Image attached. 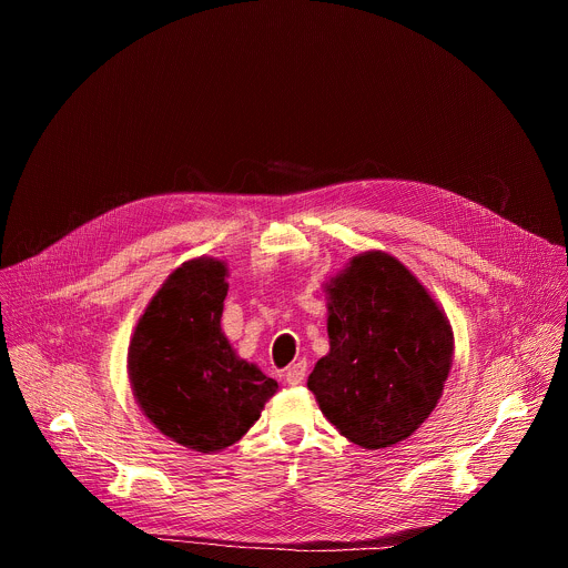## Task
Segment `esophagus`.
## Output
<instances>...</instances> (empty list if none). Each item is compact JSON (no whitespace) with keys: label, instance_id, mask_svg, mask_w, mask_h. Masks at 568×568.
<instances>
[{"label":"esophagus","instance_id":"esophagus-1","mask_svg":"<svg viewBox=\"0 0 568 568\" xmlns=\"http://www.w3.org/2000/svg\"><path fill=\"white\" fill-rule=\"evenodd\" d=\"M305 373H307V364H305V362H296V364H292V366L287 368L285 382H287L290 386H298V384L305 379Z\"/></svg>","mask_w":568,"mask_h":568}]
</instances>
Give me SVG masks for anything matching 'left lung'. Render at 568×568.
<instances>
[{
	"label": "left lung",
	"instance_id": "obj_1",
	"mask_svg": "<svg viewBox=\"0 0 568 568\" xmlns=\"http://www.w3.org/2000/svg\"><path fill=\"white\" fill-rule=\"evenodd\" d=\"M331 351L307 377L321 414L364 449L409 438L436 409L454 333L427 287L384 252L326 283Z\"/></svg>",
	"mask_w": 568,
	"mask_h": 568
}]
</instances>
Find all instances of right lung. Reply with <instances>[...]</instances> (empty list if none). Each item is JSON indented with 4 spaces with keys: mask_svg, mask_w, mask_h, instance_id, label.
Returning <instances> with one entry per match:
<instances>
[{
    "mask_svg": "<svg viewBox=\"0 0 568 568\" xmlns=\"http://www.w3.org/2000/svg\"><path fill=\"white\" fill-rule=\"evenodd\" d=\"M226 276L224 261H186L150 298L128 348V375L143 416L202 454L237 443L278 388L235 355L220 328Z\"/></svg>",
    "mask_w": 568,
    "mask_h": 568,
    "instance_id": "obj_1",
    "label": "right lung"
}]
</instances>
